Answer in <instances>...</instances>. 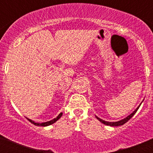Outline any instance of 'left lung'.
I'll list each match as a JSON object with an SVG mask.
<instances>
[{
	"label": "left lung",
	"mask_w": 153,
	"mask_h": 153,
	"mask_svg": "<svg viewBox=\"0 0 153 153\" xmlns=\"http://www.w3.org/2000/svg\"><path fill=\"white\" fill-rule=\"evenodd\" d=\"M140 106H138L137 109H136V110L133 112V113H131L129 116H128L126 118L123 119V120H120V121H118V122H106V121H104V120H101V119L99 118V117H97V119L99 120V121H100L101 123H102L105 124V125L110 126H122V125H123V124H125L126 122H128V121H129V120H130L132 117H133V115L136 113V111H137L138 109H139V107H140Z\"/></svg>",
	"instance_id": "obj_1"
}]
</instances>
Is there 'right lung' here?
<instances>
[{
	"instance_id": "obj_1",
	"label": "right lung",
	"mask_w": 153,
	"mask_h": 153,
	"mask_svg": "<svg viewBox=\"0 0 153 153\" xmlns=\"http://www.w3.org/2000/svg\"><path fill=\"white\" fill-rule=\"evenodd\" d=\"M62 115H63V113H60V114L58 115V117H56V118H54V119H53V120H51V121H48V122L42 123H35V122H33V120H30V119H28V118H27V120H29V121L31 123H33V125H35V126H50V125H51V124L54 123L56 122V121H57V120H59V119H60V117H61Z\"/></svg>"
}]
</instances>
